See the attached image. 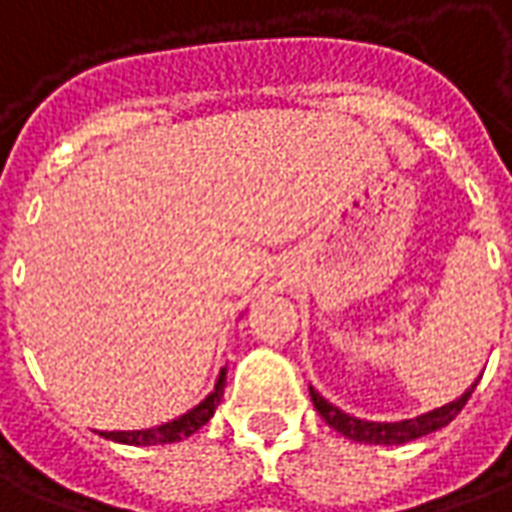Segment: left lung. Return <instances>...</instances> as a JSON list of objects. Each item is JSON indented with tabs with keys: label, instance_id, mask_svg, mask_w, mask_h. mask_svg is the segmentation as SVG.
Returning a JSON list of instances; mask_svg holds the SVG:
<instances>
[{
	"label": "left lung",
	"instance_id": "obj_1",
	"mask_svg": "<svg viewBox=\"0 0 512 512\" xmlns=\"http://www.w3.org/2000/svg\"><path fill=\"white\" fill-rule=\"evenodd\" d=\"M474 388H477V382H474L460 399L449 402V405L438 407V410H430V413H424V416L407 418V421H391V424H388V421H366V418L349 416V413H343V410H338L335 405H330V402H327L318 391H313V388H310V399H313V407L318 410V416L324 418L332 430L346 435L349 441L396 446V443L416 441V438H424V435H430V432L446 427V424L466 407L468 396L474 393Z\"/></svg>",
	"mask_w": 512,
	"mask_h": 512
}]
</instances>
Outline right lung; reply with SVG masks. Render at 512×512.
Listing matches in <instances>:
<instances>
[{"label":"right lung","instance_id":"right-lung-1","mask_svg":"<svg viewBox=\"0 0 512 512\" xmlns=\"http://www.w3.org/2000/svg\"><path fill=\"white\" fill-rule=\"evenodd\" d=\"M224 380H227V371L221 368L219 382L210 396H205L194 410L182 413L180 418H174L169 424H160V427H152V430H130V432H99L102 438L116 443H127V446H157V443H177L188 435H194L199 427H205L207 421L213 418L216 407H219L221 396H224Z\"/></svg>","mask_w":512,"mask_h":512}]
</instances>
